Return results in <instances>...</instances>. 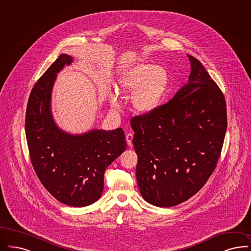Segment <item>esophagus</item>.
<instances>
[{
    "mask_svg": "<svg viewBox=\"0 0 251 251\" xmlns=\"http://www.w3.org/2000/svg\"><path fill=\"white\" fill-rule=\"evenodd\" d=\"M126 142H127V145H128V146H131V145H132V139H133V134H131V133L126 134Z\"/></svg>",
    "mask_w": 251,
    "mask_h": 251,
    "instance_id": "34e87169",
    "label": "esophagus"
}]
</instances>
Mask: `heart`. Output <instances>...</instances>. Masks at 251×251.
<instances>
[{
    "instance_id": "heart-1",
    "label": "heart",
    "mask_w": 251,
    "mask_h": 251,
    "mask_svg": "<svg viewBox=\"0 0 251 251\" xmlns=\"http://www.w3.org/2000/svg\"><path fill=\"white\" fill-rule=\"evenodd\" d=\"M169 83L167 69L161 65L139 63L127 69L118 81L117 92L132 95L134 109L141 114L154 112L162 102ZM108 100L114 110L120 109L118 95L108 93Z\"/></svg>"
}]
</instances>
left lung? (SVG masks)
<instances>
[{
  "label": "left lung",
  "mask_w": 251,
  "mask_h": 251,
  "mask_svg": "<svg viewBox=\"0 0 251 251\" xmlns=\"http://www.w3.org/2000/svg\"><path fill=\"white\" fill-rule=\"evenodd\" d=\"M187 56L192 70L188 84L154 112L130 122L139 192L161 207L185 202L205 184L227 128L222 90L198 59Z\"/></svg>",
  "instance_id": "8db88e82"
}]
</instances>
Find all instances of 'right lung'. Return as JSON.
I'll return each instance as SVG.
<instances>
[{
	"mask_svg": "<svg viewBox=\"0 0 251 251\" xmlns=\"http://www.w3.org/2000/svg\"><path fill=\"white\" fill-rule=\"evenodd\" d=\"M73 57L62 54L33 86L25 131L29 157L42 184L62 204H93L102 194L104 172L126 148L122 128L93 129L80 135L60 129L51 112V94L58 74Z\"/></svg>",
	"mask_w": 251,
	"mask_h": 251,
	"instance_id": "right-lung-1",
	"label": "right lung"
}]
</instances>
